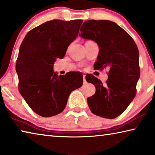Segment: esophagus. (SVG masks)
<instances>
[{"instance_id": "esophagus-1", "label": "esophagus", "mask_w": 155, "mask_h": 155, "mask_svg": "<svg viewBox=\"0 0 155 155\" xmlns=\"http://www.w3.org/2000/svg\"><path fill=\"white\" fill-rule=\"evenodd\" d=\"M83 81H84V83H86V75H83Z\"/></svg>"}]
</instances>
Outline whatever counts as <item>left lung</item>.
<instances>
[{"instance_id": "1", "label": "left lung", "mask_w": 155, "mask_h": 155, "mask_svg": "<svg viewBox=\"0 0 155 155\" xmlns=\"http://www.w3.org/2000/svg\"><path fill=\"white\" fill-rule=\"evenodd\" d=\"M80 31L79 36L95 41L100 49L95 69L109 68L106 84L92 75H86L96 88L95 94L87 98L88 107L96 115L114 119L135 97L140 77L138 48L125 30L110 20H87Z\"/></svg>"}]
</instances>
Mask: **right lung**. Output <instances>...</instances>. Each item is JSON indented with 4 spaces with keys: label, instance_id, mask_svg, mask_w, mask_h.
<instances>
[{
    "label": "right lung",
    "instance_id": "add662e5",
    "mask_svg": "<svg viewBox=\"0 0 155 155\" xmlns=\"http://www.w3.org/2000/svg\"><path fill=\"white\" fill-rule=\"evenodd\" d=\"M82 20H53L31 29L19 49L16 71L19 92L34 112L43 117L62 113L73 91L82 86L81 72L65 75L54 72L56 58L62 59L78 37Z\"/></svg>",
    "mask_w": 155,
    "mask_h": 155
}]
</instances>
